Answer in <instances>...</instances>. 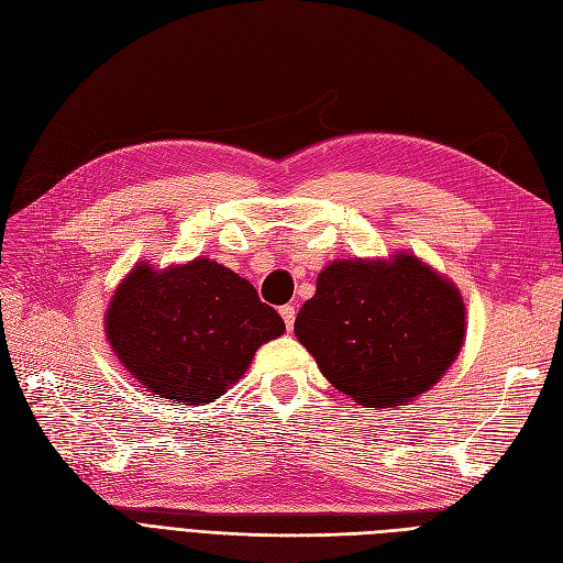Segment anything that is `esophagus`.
Returning a JSON list of instances; mask_svg holds the SVG:
<instances>
[{
  "mask_svg": "<svg viewBox=\"0 0 563 563\" xmlns=\"http://www.w3.org/2000/svg\"><path fill=\"white\" fill-rule=\"evenodd\" d=\"M279 314H282V319L286 323V329L291 331L294 329V321H296V308H294V305H284V308H279Z\"/></svg>",
  "mask_w": 563,
  "mask_h": 563,
  "instance_id": "1",
  "label": "esophagus"
}]
</instances>
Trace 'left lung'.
Returning a JSON list of instances; mask_svg holds the SVG:
<instances>
[{
    "instance_id": "left-lung-1",
    "label": "left lung",
    "mask_w": 563,
    "mask_h": 563,
    "mask_svg": "<svg viewBox=\"0 0 563 563\" xmlns=\"http://www.w3.org/2000/svg\"><path fill=\"white\" fill-rule=\"evenodd\" d=\"M296 338L362 406H401L430 389L465 338L457 288L416 255L335 261L296 317Z\"/></svg>"
}]
</instances>
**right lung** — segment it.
<instances>
[{
    "label": "right lung",
    "instance_id": "1",
    "mask_svg": "<svg viewBox=\"0 0 563 563\" xmlns=\"http://www.w3.org/2000/svg\"><path fill=\"white\" fill-rule=\"evenodd\" d=\"M286 331L236 272L207 258L135 265L119 284L106 333L131 376L174 404H209L244 376L255 350Z\"/></svg>",
    "mask_w": 563,
    "mask_h": 563
}]
</instances>
